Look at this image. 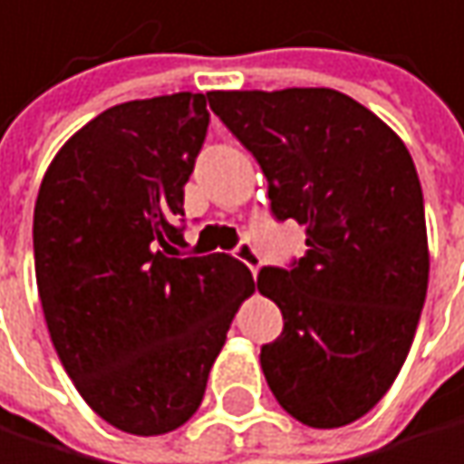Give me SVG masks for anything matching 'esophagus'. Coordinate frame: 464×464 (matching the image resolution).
<instances>
[{
	"label": "esophagus",
	"instance_id": "obj_1",
	"mask_svg": "<svg viewBox=\"0 0 464 464\" xmlns=\"http://www.w3.org/2000/svg\"><path fill=\"white\" fill-rule=\"evenodd\" d=\"M235 256L251 270V273H256L259 270V265H262V256H259V251L251 246V243H240L237 248H235Z\"/></svg>",
	"mask_w": 464,
	"mask_h": 464
}]
</instances>
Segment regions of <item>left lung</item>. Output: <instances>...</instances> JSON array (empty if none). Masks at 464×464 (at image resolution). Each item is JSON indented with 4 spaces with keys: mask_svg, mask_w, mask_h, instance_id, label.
Wrapping results in <instances>:
<instances>
[{
    "mask_svg": "<svg viewBox=\"0 0 464 464\" xmlns=\"http://www.w3.org/2000/svg\"><path fill=\"white\" fill-rule=\"evenodd\" d=\"M256 158L278 221L306 227L293 267L256 289L284 317L259 363L281 408L314 430L366 416L411 353L430 281L424 194L404 141L325 87L208 92Z\"/></svg>",
    "mask_w": 464,
    "mask_h": 464,
    "instance_id": "left-lung-1",
    "label": "left lung"
}]
</instances>
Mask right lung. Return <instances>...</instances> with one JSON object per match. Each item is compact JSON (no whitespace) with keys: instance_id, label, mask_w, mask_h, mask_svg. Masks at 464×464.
Segmentation results:
<instances>
[{"instance_id":"obj_1","label":"right lung","mask_w":464,"mask_h":464,"mask_svg":"<svg viewBox=\"0 0 464 464\" xmlns=\"http://www.w3.org/2000/svg\"><path fill=\"white\" fill-rule=\"evenodd\" d=\"M208 122L202 92L111 106L53 155L34 202L53 350L90 408L128 435H166L197 413L254 293L229 254L180 256L183 186Z\"/></svg>"}]
</instances>
